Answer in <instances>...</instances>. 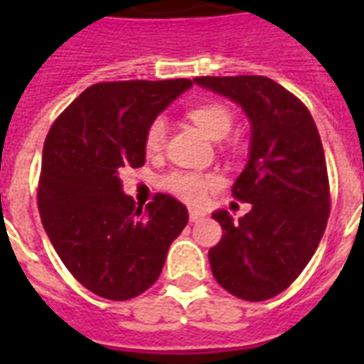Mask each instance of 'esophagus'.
I'll list each match as a JSON object with an SVG mask.
<instances>
[{"instance_id": "34e87169", "label": "esophagus", "mask_w": 364, "mask_h": 364, "mask_svg": "<svg viewBox=\"0 0 364 364\" xmlns=\"http://www.w3.org/2000/svg\"><path fill=\"white\" fill-rule=\"evenodd\" d=\"M189 218L191 222H198L205 218V213L203 210H198V208H189Z\"/></svg>"}]
</instances>
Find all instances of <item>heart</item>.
<instances>
[{
  "label": "heart",
  "instance_id": "obj_1",
  "mask_svg": "<svg viewBox=\"0 0 364 364\" xmlns=\"http://www.w3.org/2000/svg\"><path fill=\"white\" fill-rule=\"evenodd\" d=\"M189 119L213 140H222L224 136H228L232 124H234L232 112L224 105L218 103L198 105L189 111ZM164 142H166V122L164 119H156L146 132V140H144L146 150L150 154H156L164 148ZM216 183H218L216 175L197 173V171H173L161 179V187L167 193H171L187 203H198L205 198L206 191L214 187Z\"/></svg>",
  "mask_w": 364,
  "mask_h": 364
}]
</instances>
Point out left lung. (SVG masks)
Masks as SVG:
<instances>
[{
  "label": "left lung",
  "mask_w": 364,
  "mask_h": 364,
  "mask_svg": "<svg viewBox=\"0 0 364 364\" xmlns=\"http://www.w3.org/2000/svg\"><path fill=\"white\" fill-rule=\"evenodd\" d=\"M193 82L240 105L252 127L247 164L232 187L252 210L237 220L214 210L224 234L208 252L210 269L230 294L269 300L302 273L328 224V167L318 128L296 97L263 75Z\"/></svg>",
  "instance_id": "1"
}]
</instances>
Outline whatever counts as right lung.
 Returning <instances> with one entry per match:
<instances>
[{
    "label": "right lung",
    "mask_w": 364,
    "mask_h": 364,
    "mask_svg": "<svg viewBox=\"0 0 364 364\" xmlns=\"http://www.w3.org/2000/svg\"><path fill=\"white\" fill-rule=\"evenodd\" d=\"M191 87V80L97 83L46 136L43 226L68 271L97 296L128 300L150 289L189 222L185 205L169 195L136 206L120 171L144 166L148 127Z\"/></svg>",
    "instance_id": "right-lung-1"
}]
</instances>
